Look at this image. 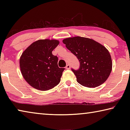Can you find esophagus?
Returning <instances> with one entry per match:
<instances>
[{"label": "esophagus", "instance_id": "esophagus-1", "mask_svg": "<svg viewBox=\"0 0 130 130\" xmlns=\"http://www.w3.org/2000/svg\"><path fill=\"white\" fill-rule=\"evenodd\" d=\"M70 68V65L68 64L67 66H66V69H69Z\"/></svg>", "mask_w": 130, "mask_h": 130}]
</instances>
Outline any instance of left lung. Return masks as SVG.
<instances>
[{"label":"left lung","mask_w":130,"mask_h":130,"mask_svg":"<svg viewBox=\"0 0 130 130\" xmlns=\"http://www.w3.org/2000/svg\"><path fill=\"white\" fill-rule=\"evenodd\" d=\"M62 42L80 62L78 70L72 69L80 84L95 88L107 80L112 62L108 50L104 46L92 39L81 37L68 38Z\"/></svg>","instance_id":"8db88e82"}]
</instances>
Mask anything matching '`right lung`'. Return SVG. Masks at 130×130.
<instances>
[{"mask_svg":"<svg viewBox=\"0 0 130 130\" xmlns=\"http://www.w3.org/2000/svg\"><path fill=\"white\" fill-rule=\"evenodd\" d=\"M59 44L56 39H40L28 46L19 60L22 74L31 86L47 91L60 82L65 68L58 66V57L52 51Z\"/></svg>","mask_w":130,"mask_h":130,"instance_id":"right-lung-1","label":"right lung"}]
</instances>
